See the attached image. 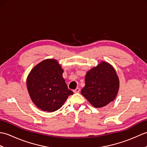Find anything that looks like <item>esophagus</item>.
Listing matches in <instances>:
<instances>
[{
	"instance_id": "obj_1",
	"label": "esophagus",
	"mask_w": 147,
	"mask_h": 147,
	"mask_svg": "<svg viewBox=\"0 0 147 147\" xmlns=\"http://www.w3.org/2000/svg\"><path fill=\"white\" fill-rule=\"evenodd\" d=\"M74 93H79L80 92V89L79 88H76L75 90H73Z\"/></svg>"
}]
</instances>
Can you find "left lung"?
I'll return each mask as SVG.
<instances>
[{"mask_svg":"<svg viewBox=\"0 0 147 147\" xmlns=\"http://www.w3.org/2000/svg\"><path fill=\"white\" fill-rule=\"evenodd\" d=\"M119 88V80L115 69L102 61L87 72L85 86L81 93L95 108H101L114 101Z\"/></svg>","mask_w":147,"mask_h":147,"instance_id":"left-lung-1","label":"left lung"}]
</instances>
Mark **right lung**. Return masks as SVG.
<instances>
[{
    "label": "right lung",
    "instance_id": "1",
    "mask_svg": "<svg viewBox=\"0 0 147 147\" xmlns=\"http://www.w3.org/2000/svg\"><path fill=\"white\" fill-rule=\"evenodd\" d=\"M63 72L59 62L54 59L42 61L30 71L26 80L27 89L32 102L38 109L54 112L73 94L62 77Z\"/></svg>",
    "mask_w": 147,
    "mask_h": 147
}]
</instances>
